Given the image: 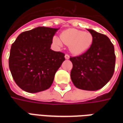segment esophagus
Segmentation results:
<instances>
[{"label":"esophagus","instance_id":"esophagus-1","mask_svg":"<svg viewBox=\"0 0 123 123\" xmlns=\"http://www.w3.org/2000/svg\"><path fill=\"white\" fill-rule=\"evenodd\" d=\"M64 57H65V59H68L70 58V56L68 55V54H66V55H65V56H64Z\"/></svg>","mask_w":123,"mask_h":123}]
</instances>
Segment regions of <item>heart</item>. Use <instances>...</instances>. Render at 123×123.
<instances>
[{"mask_svg": "<svg viewBox=\"0 0 123 123\" xmlns=\"http://www.w3.org/2000/svg\"><path fill=\"white\" fill-rule=\"evenodd\" d=\"M53 41L56 45L61 47L62 43L69 46L72 53L80 55L90 47L93 43V36L90 32L82 31L76 29H68L60 35V39L55 36Z\"/></svg>", "mask_w": 123, "mask_h": 123, "instance_id": "heart-1", "label": "heart"}]
</instances>
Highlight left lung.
Wrapping results in <instances>:
<instances>
[{
  "mask_svg": "<svg viewBox=\"0 0 123 123\" xmlns=\"http://www.w3.org/2000/svg\"><path fill=\"white\" fill-rule=\"evenodd\" d=\"M93 36V43L84 53L70 56L72 69L70 77L76 88L95 91L103 88L113 76L115 67L113 43L105 35L88 30Z\"/></svg>",
  "mask_w": 123,
  "mask_h": 123,
  "instance_id": "8db88e82",
  "label": "left lung"
}]
</instances>
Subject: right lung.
I'll list each match as a JSON object with an SVG mask.
<instances>
[{
	"label": "right lung",
	"mask_w": 123,
	"mask_h": 123,
	"mask_svg": "<svg viewBox=\"0 0 123 123\" xmlns=\"http://www.w3.org/2000/svg\"><path fill=\"white\" fill-rule=\"evenodd\" d=\"M58 30L38 27L21 33L12 43L10 70L23 90L37 93L52 85L55 73L65 60L63 53L50 49Z\"/></svg>",
	"instance_id": "obj_1"
}]
</instances>
